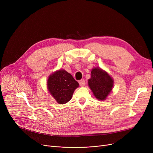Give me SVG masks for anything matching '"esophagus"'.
<instances>
[{"label":"esophagus","mask_w":153,"mask_h":153,"mask_svg":"<svg viewBox=\"0 0 153 153\" xmlns=\"http://www.w3.org/2000/svg\"><path fill=\"white\" fill-rule=\"evenodd\" d=\"M79 83L80 85L83 87L85 85V81L84 79H81V80H80V81H79Z\"/></svg>","instance_id":"obj_1"}]
</instances>
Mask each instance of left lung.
<instances>
[{
	"instance_id": "left-lung-1",
	"label": "left lung",
	"mask_w": 153,
	"mask_h": 153,
	"mask_svg": "<svg viewBox=\"0 0 153 153\" xmlns=\"http://www.w3.org/2000/svg\"><path fill=\"white\" fill-rule=\"evenodd\" d=\"M114 79L105 71L99 68H94L91 77L88 80V85L95 97L99 100H105L114 87Z\"/></svg>"
}]
</instances>
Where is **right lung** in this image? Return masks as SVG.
I'll return each instance as SVG.
<instances>
[{"instance_id":"right-lung-1","label":"right lung","mask_w":153,"mask_h":153,"mask_svg":"<svg viewBox=\"0 0 153 153\" xmlns=\"http://www.w3.org/2000/svg\"><path fill=\"white\" fill-rule=\"evenodd\" d=\"M79 86L74 77L64 69L56 71L49 76L47 81L48 91L59 104L68 102Z\"/></svg>"}]
</instances>
